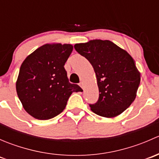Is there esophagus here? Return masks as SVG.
<instances>
[{
  "label": "esophagus",
  "instance_id": "esophagus-1",
  "mask_svg": "<svg viewBox=\"0 0 159 159\" xmlns=\"http://www.w3.org/2000/svg\"><path fill=\"white\" fill-rule=\"evenodd\" d=\"M79 86H80V87H81V88H82V89H83V88H84V85H83V83H82V82L80 83Z\"/></svg>",
  "mask_w": 159,
  "mask_h": 159
}]
</instances>
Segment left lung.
<instances>
[{
	"label": "left lung",
	"instance_id": "8db88e82",
	"mask_svg": "<svg viewBox=\"0 0 159 159\" xmlns=\"http://www.w3.org/2000/svg\"><path fill=\"white\" fill-rule=\"evenodd\" d=\"M75 48L89 61L97 78L99 98L91 110L105 118L121 115L131 105L140 84V72L131 55L108 40L75 44Z\"/></svg>",
	"mask_w": 159,
	"mask_h": 159
}]
</instances>
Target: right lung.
<instances>
[{
	"mask_svg": "<svg viewBox=\"0 0 159 159\" xmlns=\"http://www.w3.org/2000/svg\"><path fill=\"white\" fill-rule=\"evenodd\" d=\"M73 51L70 44H45L21 64L16 81L25 110L36 119L48 120L63 111L73 92L82 89L68 81L65 64Z\"/></svg>",
	"mask_w": 159,
	"mask_h": 159,
	"instance_id": "obj_1",
	"label": "right lung"
}]
</instances>
